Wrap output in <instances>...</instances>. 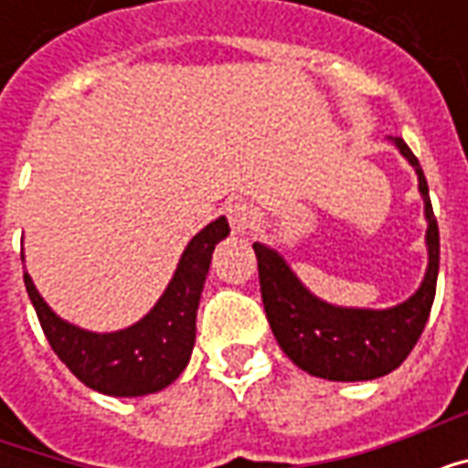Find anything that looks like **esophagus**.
<instances>
[{"label": "esophagus", "mask_w": 468, "mask_h": 468, "mask_svg": "<svg viewBox=\"0 0 468 468\" xmlns=\"http://www.w3.org/2000/svg\"><path fill=\"white\" fill-rule=\"evenodd\" d=\"M225 215H228V223L233 228V233H248V230H253L255 220H258L253 205L243 203V200L228 205V207H225Z\"/></svg>", "instance_id": "esophagus-1"}]
</instances>
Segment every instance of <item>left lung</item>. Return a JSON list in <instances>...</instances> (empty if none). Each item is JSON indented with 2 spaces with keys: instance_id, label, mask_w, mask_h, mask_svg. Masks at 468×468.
I'll return each instance as SVG.
<instances>
[{
  "instance_id": "8db88e82",
  "label": "left lung",
  "mask_w": 468,
  "mask_h": 468,
  "mask_svg": "<svg viewBox=\"0 0 468 468\" xmlns=\"http://www.w3.org/2000/svg\"><path fill=\"white\" fill-rule=\"evenodd\" d=\"M396 147L419 175V190L426 205V245L429 271L421 288L396 308H335L308 293L281 255L253 243L261 275L265 315L275 341L291 361L311 376L328 381H371L399 368L421 338L423 325L431 314L439 275V225L433 218L429 185L411 147L401 137Z\"/></svg>"
}]
</instances>
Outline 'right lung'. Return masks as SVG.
<instances>
[{
	"label": "right lung",
	"instance_id": "obj_1",
	"mask_svg": "<svg viewBox=\"0 0 468 468\" xmlns=\"http://www.w3.org/2000/svg\"><path fill=\"white\" fill-rule=\"evenodd\" d=\"M228 233L225 218L205 225L187 243L173 281L153 311L117 334H90L62 321L25 273L27 293L52 351L85 386L107 396H144L170 386L190 361L205 275L215 245Z\"/></svg>",
	"mask_w": 468,
	"mask_h": 468
}]
</instances>
